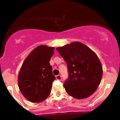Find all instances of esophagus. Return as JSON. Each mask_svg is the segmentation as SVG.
<instances>
[{
    "label": "esophagus",
    "mask_w": 120,
    "mask_h": 120,
    "mask_svg": "<svg viewBox=\"0 0 120 120\" xmlns=\"http://www.w3.org/2000/svg\"><path fill=\"white\" fill-rule=\"evenodd\" d=\"M56 79L57 80H61V75H57V76H56Z\"/></svg>",
    "instance_id": "esophagus-1"
}]
</instances>
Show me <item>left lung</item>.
Masks as SVG:
<instances>
[{"instance_id": "left-lung-1", "label": "left lung", "mask_w": 120, "mask_h": 120, "mask_svg": "<svg viewBox=\"0 0 120 120\" xmlns=\"http://www.w3.org/2000/svg\"><path fill=\"white\" fill-rule=\"evenodd\" d=\"M56 50L67 64L69 76L64 84L67 93L77 99L91 96L103 75L102 65L96 53L78 41Z\"/></svg>"}]
</instances>
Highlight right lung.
I'll list each match as a JSON object with an SVG mask.
<instances>
[{
	"label": "right lung",
	"mask_w": 120,
	"mask_h": 120,
	"mask_svg": "<svg viewBox=\"0 0 120 120\" xmlns=\"http://www.w3.org/2000/svg\"><path fill=\"white\" fill-rule=\"evenodd\" d=\"M54 49L39 45L29 53L21 67L18 85L23 96L30 102L43 101L50 94L55 77L49 61Z\"/></svg>",
	"instance_id": "1"
}]
</instances>
